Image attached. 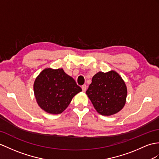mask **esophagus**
<instances>
[{"label": "esophagus", "instance_id": "esophagus-1", "mask_svg": "<svg viewBox=\"0 0 159 159\" xmlns=\"http://www.w3.org/2000/svg\"><path fill=\"white\" fill-rule=\"evenodd\" d=\"M86 88H87L86 85L84 84V85H83V86H82V91H83V92H86Z\"/></svg>", "mask_w": 159, "mask_h": 159}]
</instances>
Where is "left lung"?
<instances>
[{
	"label": "left lung",
	"mask_w": 159,
	"mask_h": 159,
	"mask_svg": "<svg viewBox=\"0 0 159 159\" xmlns=\"http://www.w3.org/2000/svg\"><path fill=\"white\" fill-rule=\"evenodd\" d=\"M127 90L125 83L117 72H98L92 77L86 91L94 109L102 115L117 113L125 106Z\"/></svg>",
	"instance_id": "8db88e82"
}]
</instances>
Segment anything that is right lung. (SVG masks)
<instances>
[{"instance_id":"right-lung-1","label":"right lung","mask_w":159,"mask_h":159,"mask_svg":"<svg viewBox=\"0 0 159 159\" xmlns=\"http://www.w3.org/2000/svg\"><path fill=\"white\" fill-rule=\"evenodd\" d=\"M34 92L42 110L57 115L67 109L73 96L82 92V88L62 68H46L35 80Z\"/></svg>"}]
</instances>
